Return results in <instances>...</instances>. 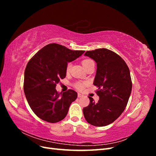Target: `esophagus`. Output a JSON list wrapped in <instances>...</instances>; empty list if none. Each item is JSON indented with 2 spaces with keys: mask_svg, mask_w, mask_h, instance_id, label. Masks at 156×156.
I'll return each mask as SVG.
<instances>
[{
  "mask_svg": "<svg viewBox=\"0 0 156 156\" xmlns=\"http://www.w3.org/2000/svg\"><path fill=\"white\" fill-rule=\"evenodd\" d=\"M77 96H78V98H81V97L83 96V94H81V93H78Z\"/></svg>",
  "mask_w": 156,
  "mask_h": 156,
  "instance_id": "obj_1",
  "label": "esophagus"
}]
</instances>
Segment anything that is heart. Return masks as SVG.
<instances>
[{
	"instance_id": "b5f03b06",
	"label": "heart",
	"mask_w": 156,
	"mask_h": 156,
	"mask_svg": "<svg viewBox=\"0 0 156 156\" xmlns=\"http://www.w3.org/2000/svg\"><path fill=\"white\" fill-rule=\"evenodd\" d=\"M90 61H91V60H90V59L84 60L82 62V64H83V66L84 65H86L88 62H89ZM71 67H72V63L69 62L67 64V66H66V72H69ZM84 86H85V83H83V82H78V83L75 84V87L76 88L77 90H82L84 88Z\"/></svg>"
}]
</instances>
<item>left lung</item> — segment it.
I'll return each instance as SVG.
<instances>
[{
  "label": "left lung",
  "mask_w": 156,
  "mask_h": 156,
  "mask_svg": "<svg viewBox=\"0 0 156 156\" xmlns=\"http://www.w3.org/2000/svg\"><path fill=\"white\" fill-rule=\"evenodd\" d=\"M84 56L97 64L94 85L98 88V103L88 97L90 104L83 108L86 120L92 126H105L119 118L128 102L132 89L130 72L120 56L107 49L87 51Z\"/></svg>",
  "instance_id": "8db88e82"
}]
</instances>
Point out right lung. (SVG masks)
I'll return each instance as SVG.
<instances>
[{"instance_id": "right-lung-1", "label": "right lung", "mask_w": 156, "mask_h": 156, "mask_svg": "<svg viewBox=\"0 0 156 156\" xmlns=\"http://www.w3.org/2000/svg\"><path fill=\"white\" fill-rule=\"evenodd\" d=\"M84 51H73L57 44L41 49L28 62L24 75V92L32 111L50 123L63 120L77 93L68 90L58 93L56 85L66 75L68 62L77 59Z\"/></svg>"}]
</instances>
